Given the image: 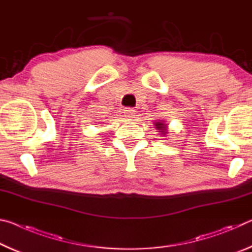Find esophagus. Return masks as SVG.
Masks as SVG:
<instances>
[{"mask_svg":"<svg viewBox=\"0 0 252 252\" xmlns=\"http://www.w3.org/2000/svg\"><path fill=\"white\" fill-rule=\"evenodd\" d=\"M134 112H135V111L133 110V109H126L125 110V113H126V116L127 117V118H133L134 116H135V114H134Z\"/></svg>","mask_w":252,"mask_h":252,"instance_id":"obj_1","label":"esophagus"}]
</instances>
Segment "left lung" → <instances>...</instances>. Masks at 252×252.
I'll return each instance as SVG.
<instances>
[{"instance_id":"obj_1","label":"left lung","mask_w":252,"mask_h":252,"mask_svg":"<svg viewBox=\"0 0 252 252\" xmlns=\"http://www.w3.org/2000/svg\"><path fill=\"white\" fill-rule=\"evenodd\" d=\"M155 126L157 130H159V132H161L162 135H165L168 133V125L163 123V121H159L155 123Z\"/></svg>"}]
</instances>
